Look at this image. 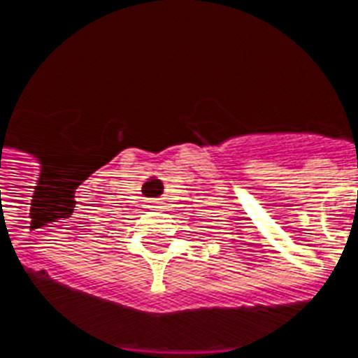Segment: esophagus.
<instances>
[{
  "label": "esophagus",
  "mask_w": 358,
  "mask_h": 358,
  "mask_svg": "<svg viewBox=\"0 0 358 358\" xmlns=\"http://www.w3.org/2000/svg\"><path fill=\"white\" fill-rule=\"evenodd\" d=\"M150 208H159V199H152V201H150Z\"/></svg>",
  "instance_id": "esophagus-1"
}]
</instances>
